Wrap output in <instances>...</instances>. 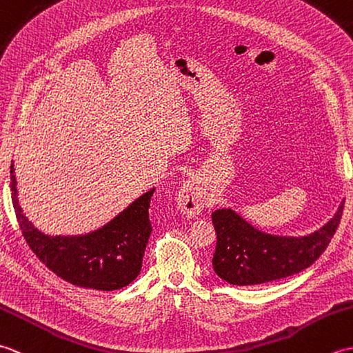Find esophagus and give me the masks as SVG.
I'll list each match as a JSON object with an SVG mask.
<instances>
[{
	"instance_id": "1",
	"label": "esophagus",
	"mask_w": 353,
	"mask_h": 353,
	"mask_svg": "<svg viewBox=\"0 0 353 353\" xmlns=\"http://www.w3.org/2000/svg\"><path fill=\"white\" fill-rule=\"evenodd\" d=\"M206 205V190L196 179H188L179 190L177 194V208L181 209V212L188 216V219H194L197 216L201 209Z\"/></svg>"
}]
</instances>
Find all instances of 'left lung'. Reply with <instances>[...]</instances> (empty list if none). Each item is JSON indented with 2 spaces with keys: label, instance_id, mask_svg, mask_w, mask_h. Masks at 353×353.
<instances>
[{
  "label": "left lung",
  "instance_id": "left-lung-1",
  "mask_svg": "<svg viewBox=\"0 0 353 353\" xmlns=\"http://www.w3.org/2000/svg\"><path fill=\"white\" fill-rule=\"evenodd\" d=\"M343 208L344 201L325 226L303 236L265 234L234 209H216L212 212L216 232L212 258L215 273L232 285H258L301 273L331 243Z\"/></svg>",
  "mask_w": 353,
  "mask_h": 353
}]
</instances>
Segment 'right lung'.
<instances>
[{
    "instance_id": "right-lung-1",
    "label": "right lung",
    "mask_w": 353,
    "mask_h": 353,
    "mask_svg": "<svg viewBox=\"0 0 353 353\" xmlns=\"http://www.w3.org/2000/svg\"><path fill=\"white\" fill-rule=\"evenodd\" d=\"M10 165L12 203L27 244L39 261L63 281L83 288L114 291L137 279L152 234L148 219L154 188L119 212L103 228L86 235L50 236L37 230L22 212L17 177Z\"/></svg>"
}]
</instances>
